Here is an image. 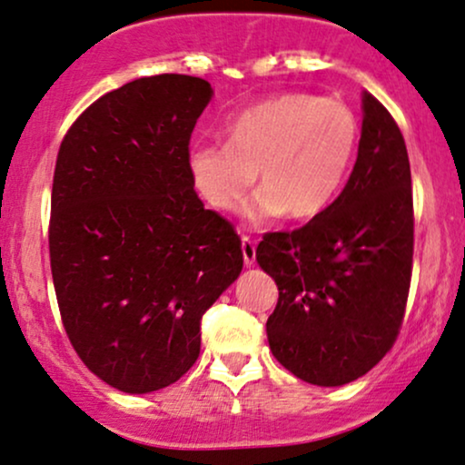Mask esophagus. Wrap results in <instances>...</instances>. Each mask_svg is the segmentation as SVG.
<instances>
[{
    "mask_svg": "<svg viewBox=\"0 0 465 465\" xmlns=\"http://www.w3.org/2000/svg\"><path fill=\"white\" fill-rule=\"evenodd\" d=\"M242 257L247 266L255 264V240L251 236H242Z\"/></svg>",
    "mask_w": 465,
    "mask_h": 465,
    "instance_id": "obj_1",
    "label": "esophagus"
}]
</instances>
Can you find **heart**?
<instances>
[{"mask_svg": "<svg viewBox=\"0 0 465 465\" xmlns=\"http://www.w3.org/2000/svg\"><path fill=\"white\" fill-rule=\"evenodd\" d=\"M229 141H197L188 149V175L210 208L236 210L255 173L262 190L247 216L262 223L286 212L307 221L327 210L360 143L355 112L340 99L283 93L251 105L229 125Z\"/></svg>", "mask_w": 465, "mask_h": 465, "instance_id": "1", "label": "heart"}]
</instances>
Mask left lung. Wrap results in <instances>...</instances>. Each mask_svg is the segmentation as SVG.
<instances>
[{
    "label": "left lung",
    "mask_w": 465,
    "mask_h": 465,
    "mask_svg": "<svg viewBox=\"0 0 465 465\" xmlns=\"http://www.w3.org/2000/svg\"><path fill=\"white\" fill-rule=\"evenodd\" d=\"M257 262L275 279L272 355L312 385L355 381L401 333L413 264V193L405 138L363 93L357 162L333 203L294 232H268Z\"/></svg>",
    "instance_id": "left-lung-1"
}]
</instances>
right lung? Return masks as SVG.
<instances>
[{
	"mask_svg": "<svg viewBox=\"0 0 465 465\" xmlns=\"http://www.w3.org/2000/svg\"><path fill=\"white\" fill-rule=\"evenodd\" d=\"M210 82L141 77L88 105L55 160L49 260L60 318L84 366L127 394L182 379L201 318L242 271V242L205 210L188 144Z\"/></svg>",
	"mask_w": 465,
	"mask_h": 465,
	"instance_id": "1",
	"label": "right lung"
}]
</instances>
